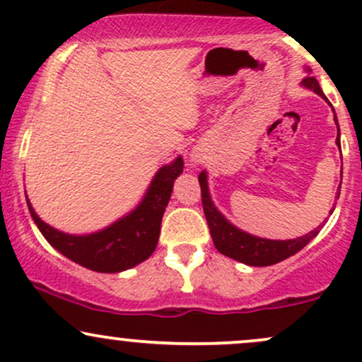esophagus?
<instances>
[{
	"mask_svg": "<svg viewBox=\"0 0 362 362\" xmlns=\"http://www.w3.org/2000/svg\"><path fill=\"white\" fill-rule=\"evenodd\" d=\"M192 158H194V161H199V155H192Z\"/></svg>",
	"mask_w": 362,
	"mask_h": 362,
	"instance_id": "1",
	"label": "esophagus"
}]
</instances>
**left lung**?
<instances>
[{"mask_svg": "<svg viewBox=\"0 0 362 362\" xmlns=\"http://www.w3.org/2000/svg\"><path fill=\"white\" fill-rule=\"evenodd\" d=\"M305 71H308V69H305ZM301 86L315 91V93L320 95L323 100H327L322 88H320L318 81L315 80L313 76H306L305 80L301 81ZM334 120L335 124H337V139H335V144L340 148V131L337 115H335ZM199 184H201L202 190V207H204L207 226H209L211 236H213L214 247L218 248L219 253H223V255L230 257V259H233L236 262L252 265V267H265V265L277 264V262L289 259L291 255H294V253L300 252L301 248H305L306 245L320 233V226L317 230L293 240H269L262 238V236L247 233V231L235 226L230 219H226V216L216 207L213 199H211L206 170H202V172L199 173ZM339 194L340 185L337 189V194H335V199H339ZM332 213H334V209L330 211V214Z\"/></svg>", "mask_w": 362, "mask_h": 362, "instance_id": "left-lung-1", "label": "left lung"}]
</instances>
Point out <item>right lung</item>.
Here are the masks:
<instances>
[{
  "label": "right lung",
  "instance_id": "add662e5",
  "mask_svg": "<svg viewBox=\"0 0 362 362\" xmlns=\"http://www.w3.org/2000/svg\"><path fill=\"white\" fill-rule=\"evenodd\" d=\"M182 172L184 160L178 155L173 161L158 168L134 209L93 233H64L42 221L28 197L27 206L44 238L69 260L95 272H124L149 259L155 252L165 207L168 206L173 184Z\"/></svg>",
  "mask_w": 362,
  "mask_h": 362
}]
</instances>
